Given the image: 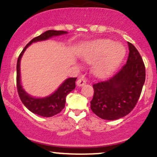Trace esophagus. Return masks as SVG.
Instances as JSON below:
<instances>
[{
    "label": "esophagus",
    "instance_id": "34e87169",
    "mask_svg": "<svg viewBox=\"0 0 157 157\" xmlns=\"http://www.w3.org/2000/svg\"><path fill=\"white\" fill-rule=\"evenodd\" d=\"M86 83V80L84 77H80V78L77 80V85L78 86H82Z\"/></svg>",
    "mask_w": 157,
    "mask_h": 157
}]
</instances>
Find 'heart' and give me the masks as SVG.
<instances>
[{"mask_svg": "<svg viewBox=\"0 0 157 157\" xmlns=\"http://www.w3.org/2000/svg\"><path fill=\"white\" fill-rule=\"evenodd\" d=\"M126 49L123 45L115 44L109 39H99L88 42L85 46L82 56L86 60L102 57L94 66L97 75H105L113 71L124 58Z\"/></svg>", "mask_w": 157, "mask_h": 157, "instance_id": "heart-1", "label": "heart"}]
</instances>
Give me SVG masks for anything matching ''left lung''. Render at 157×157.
<instances>
[{
  "label": "left lung",
  "mask_w": 157,
  "mask_h": 157,
  "mask_svg": "<svg viewBox=\"0 0 157 157\" xmlns=\"http://www.w3.org/2000/svg\"><path fill=\"white\" fill-rule=\"evenodd\" d=\"M127 63L113 77L93 85L91 109L99 117L117 120L134 109L145 80V67L138 50L128 42Z\"/></svg>",
  "instance_id": "8db88e82"
}]
</instances>
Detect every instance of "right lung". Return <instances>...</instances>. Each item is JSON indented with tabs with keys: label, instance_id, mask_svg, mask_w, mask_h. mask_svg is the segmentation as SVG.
I'll use <instances>...</instances> for the list:
<instances>
[{
	"label": "right lung",
	"instance_id": "right-lung-1",
	"mask_svg": "<svg viewBox=\"0 0 157 157\" xmlns=\"http://www.w3.org/2000/svg\"><path fill=\"white\" fill-rule=\"evenodd\" d=\"M68 32L66 31H55V30H48L44 32L40 35L35 37L25 46L23 51L20 54L17 62V89L20 99L23 104L26 107L35 114L45 117H50L55 116L62 111L65 108L66 96L75 89V81L77 77H71L66 79L60 85V87L57 89L52 94L44 98H35L29 95L24 89H23L21 82V72H20V63H21V57L26 51L29 46L32 43L37 41L46 40L55 36L65 35Z\"/></svg>",
	"mask_w": 157,
	"mask_h": 157
}]
</instances>
